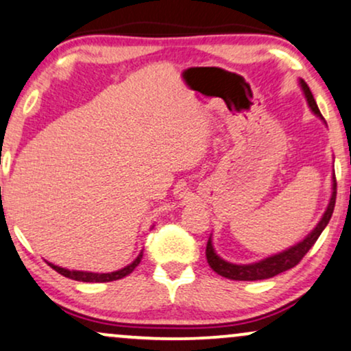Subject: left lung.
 Returning <instances> with one entry per match:
<instances>
[{
    "label": "left lung",
    "mask_w": 351,
    "mask_h": 351,
    "mask_svg": "<svg viewBox=\"0 0 351 351\" xmlns=\"http://www.w3.org/2000/svg\"><path fill=\"white\" fill-rule=\"evenodd\" d=\"M301 88L304 91V96H306L307 104L312 109V112L315 116L324 119L322 114H320L317 103H315L314 96L307 86L306 82L301 80ZM332 197L330 202H328L327 209H325L322 219H320L315 229L307 235L306 239L301 240V242L293 245V247L288 248V250L276 253V255L268 256V258L256 261V263H248V265H235V263H229V261L222 260L221 256L217 255L216 250L213 247V239L209 237L208 240V247H206V258H208L209 267L214 269L217 274H221L223 278H229V280H235V281H258V280H268V278L276 276L282 271H288V269L294 268L304 258L307 252L311 250L312 245L317 242V239L322 234V230L327 227L328 221H330L332 214H333V208H335V199H337V180H335V173L332 176Z\"/></svg>",
    "instance_id": "8db88e82"
}]
</instances>
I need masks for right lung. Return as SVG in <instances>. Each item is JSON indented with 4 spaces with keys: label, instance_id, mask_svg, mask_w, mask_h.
Returning a JSON list of instances; mask_svg holds the SVG:
<instances>
[{
    "label": "right lung",
    "instance_id": "obj_1",
    "mask_svg": "<svg viewBox=\"0 0 351 351\" xmlns=\"http://www.w3.org/2000/svg\"><path fill=\"white\" fill-rule=\"evenodd\" d=\"M142 260V252L138 253V256L135 258L132 263L128 265V267H124L122 269H117V271H112V273H91V271H77V269H66V268H60L57 267V265H52L49 263L50 268H53L55 271L60 273L62 276L65 278H70V280H75V281H83V282H109V281H116V280H121V278L128 276L135 269L138 263H141Z\"/></svg>",
    "mask_w": 351,
    "mask_h": 351
}]
</instances>
